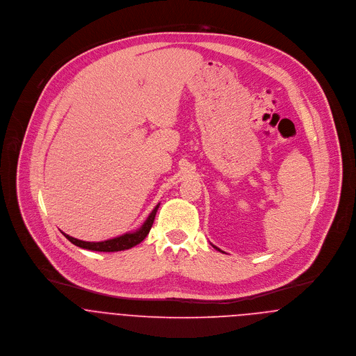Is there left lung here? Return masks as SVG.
Here are the masks:
<instances>
[{"mask_svg":"<svg viewBox=\"0 0 356 356\" xmlns=\"http://www.w3.org/2000/svg\"><path fill=\"white\" fill-rule=\"evenodd\" d=\"M213 248H216V247H213ZM216 250H218V251H220V250H219V248H216Z\"/></svg>","mask_w":356,"mask_h":356,"instance_id":"8db88e82","label":"left lung"}]
</instances>
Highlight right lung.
I'll return each mask as SVG.
<instances>
[{"label": "right lung", "mask_w": 356, "mask_h": 356, "mask_svg": "<svg viewBox=\"0 0 356 356\" xmlns=\"http://www.w3.org/2000/svg\"><path fill=\"white\" fill-rule=\"evenodd\" d=\"M160 204H157L154 208H153L152 212L149 213V216L147 218V220L144 222V225L133 232V233H126V234H122L119 237H115V238H111V240H105V241H100V243H89V241H82V240H78V238H74L65 233H63L65 236V238L68 241H71L74 245L79 247V248H83V250H89V251H97V252H118V251H124V250H130L133 247H136L137 244H140L149 233L151 227H152L153 220H154V216H156V212H157V208H159Z\"/></svg>", "instance_id": "obj_1"}]
</instances>
